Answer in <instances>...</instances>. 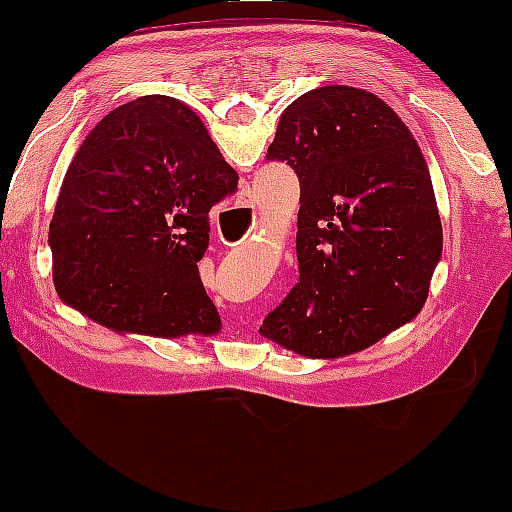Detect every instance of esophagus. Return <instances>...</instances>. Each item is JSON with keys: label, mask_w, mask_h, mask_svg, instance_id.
Listing matches in <instances>:
<instances>
[{"label": "esophagus", "mask_w": 512, "mask_h": 512, "mask_svg": "<svg viewBox=\"0 0 512 512\" xmlns=\"http://www.w3.org/2000/svg\"><path fill=\"white\" fill-rule=\"evenodd\" d=\"M238 211H248V214H252V202H250V192L248 190H243L240 192V197H238ZM223 240V238H221ZM228 245V243H226Z\"/></svg>", "instance_id": "obj_1"}]
</instances>
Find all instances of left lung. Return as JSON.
<instances>
[{"mask_svg":"<svg viewBox=\"0 0 512 512\" xmlns=\"http://www.w3.org/2000/svg\"><path fill=\"white\" fill-rule=\"evenodd\" d=\"M267 158L301 182L298 272L260 332L308 358L368 349L424 308L443 255L431 173L375 93L320 86L281 115Z\"/></svg>","mask_w":512,"mask_h":512,"instance_id":"8db88e82","label":"left lung"}]
</instances>
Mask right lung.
<instances>
[{
  "instance_id": "1",
  "label": "right lung",
  "mask_w": 512,
  "mask_h": 512,
  "mask_svg": "<svg viewBox=\"0 0 512 512\" xmlns=\"http://www.w3.org/2000/svg\"><path fill=\"white\" fill-rule=\"evenodd\" d=\"M236 187L238 173L178 98L110 110L69 163L50 221L60 298L115 332L216 334L221 317L197 262L209 209Z\"/></svg>"
}]
</instances>
